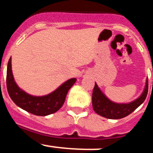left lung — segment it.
Masks as SVG:
<instances>
[{"mask_svg": "<svg viewBox=\"0 0 153 153\" xmlns=\"http://www.w3.org/2000/svg\"><path fill=\"white\" fill-rule=\"evenodd\" d=\"M147 93L148 78H146L144 89L138 98L128 103H117L108 99L95 82L92 96L93 110L96 114L103 117L112 120L121 119L128 116L138 108L146 99Z\"/></svg>", "mask_w": 153, "mask_h": 153, "instance_id": "1", "label": "left lung"}]
</instances>
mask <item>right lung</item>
Returning a JSON list of instances; mask_svg holds the SVG:
<instances>
[{
  "mask_svg": "<svg viewBox=\"0 0 153 153\" xmlns=\"http://www.w3.org/2000/svg\"><path fill=\"white\" fill-rule=\"evenodd\" d=\"M12 58L7 64V87L12 100L22 109L36 115L47 116L57 112L63 105L66 94L76 81V78L67 80L55 90L45 96H33L18 86L12 71Z\"/></svg>",
  "mask_w": 153,
  "mask_h": 153,
  "instance_id": "right-lung-1",
  "label": "right lung"
}]
</instances>
